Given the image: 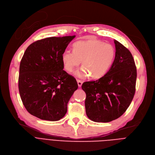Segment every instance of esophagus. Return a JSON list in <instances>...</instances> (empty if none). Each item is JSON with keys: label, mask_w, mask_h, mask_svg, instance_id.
Segmentation results:
<instances>
[{"label": "esophagus", "mask_w": 155, "mask_h": 155, "mask_svg": "<svg viewBox=\"0 0 155 155\" xmlns=\"http://www.w3.org/2000/svg\"><path fill=\"white\" fill-rule=\"evenodd\" d=\"M77 84H78V87H80L81 86H82L83 82H82V81L80 80H77Z\"/></svg>", "instance_id": "esophagus-1"}]
</instances>
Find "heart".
Listing matches in <instances>:
<instances>
[{
  "instance_id": "heart-1",
  "label": "heart",
  "mask_w": 155,
  "mask_h": 155,
  "mask_svg": "<svg viewBox=\"0 0 155 155\" xmlns=\"http://www.w3.org/2000/svg\"><path fill=\"white\" fill-rule=\"evenodd\" d=\"M113 45L98 40L79 41L73 45V51L65 50L61 56L64 69L74 71L82 61L83 67L75 72L80 78L91 76L93 79L103 77L110 69L116 57Z\"/></svg>"
}]
</instances>
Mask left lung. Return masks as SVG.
<instances>
[{
  "label": "left lung",
  "instance_id": "8db88e82",
  "mask_svg": "<svg viewBox=\"0 0 155 155\" xmlns=\"http://www.w3.org/2000/svg\"><path fill=\"white\" fill-rule=\"evenodd\" d=\"M116 57L103 77L85 82L86 114L97 123H108L120 117L131 104L136 91L137 71L131 52L114 40Z\"/></svg>",
  "mask_w": 155,
  "mask_h": 155
}]
</instances>
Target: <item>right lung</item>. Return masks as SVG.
<instances>
[{
    "label": "right lung",
    "mask_w": 155,
    "mask_h": 155,
    "mask_svg": "<svg viewBox=\"0 0 155 155\" xmlns=\"http://www.w3.org/2000/svg\"><path fill=\"white\" fill-rule=\"evenodd\" d=\"M75 36L50 37L31 44L19 67V91L31 115L56 121L67 112V104L78 88L76 79L63 70V53Z\"/></svg>",
    "instance_id": "1"
}]
</instances>
